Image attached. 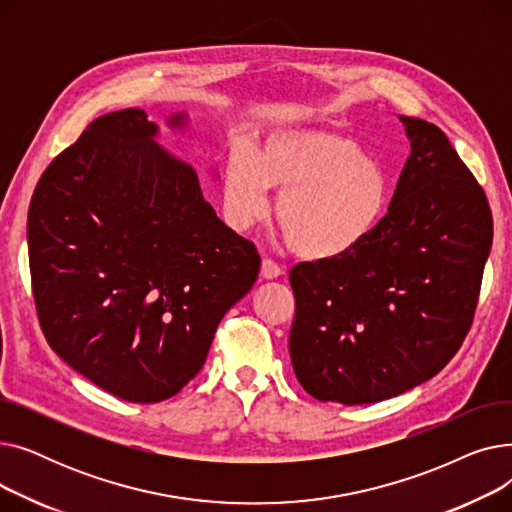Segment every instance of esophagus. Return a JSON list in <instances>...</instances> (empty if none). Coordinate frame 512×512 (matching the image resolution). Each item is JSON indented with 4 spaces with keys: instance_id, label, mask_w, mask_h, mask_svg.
I'll use <instances>...</instances> for the list:
<instances>
[{
    "instance_id": "obj_1",
    "label": "esophagus",
    "mask_w": 512,
    "mask_h": 512,
    "mask_svg": "<svg viewBox=\"0 0 512 512\" xmlns=\"http://www.w3.org/2000/svg\"><path fill=\"white\" fill-rule=\"evenodd\" d=\"M278 276H282V267L274 259H263L261 261V278L274 280Z\"/></svg>"
}]
</instances>
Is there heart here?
I'll use <instances>...</instances> for the list:
<instances>
[{"instance_id":"obj_1","label":"heart","mask_w":512,"mask_h":512,"mask_svg":"<svg viewBox=\"0 0 512 512\" xmlns=\"http://www.w3.org/2000/svg\"><path fill=\"white\" fill-rule=\"evenodd\" d=\"M267 188L280 193L276 220L292 251L328 261L361 247L382 222L390 178L351 134L334 126H282L253 155L234 149L224 168L228 224L247 232L270 213Z\"/></svg>"}]
</instances>
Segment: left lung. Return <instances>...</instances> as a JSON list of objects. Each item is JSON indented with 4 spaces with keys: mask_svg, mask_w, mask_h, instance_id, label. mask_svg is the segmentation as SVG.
<instances>
[{
    "mask_svg": "<svg viewBox=\"0 0 512 512\" xmlns=\"http://www.w3.org/2000/svg\"><path fill=\"white\" fill-rule=\"evenodd\" d=\"M400 122L411 155L378 228L348 255L290 270L292 367L324 402L367 405L434 378L477 307L494 236L486 193L438 126Z\"/></svg>",
    "mask_w": 512,
    "mask_h": 512,
    "instance_id": "1",
    "label": "left lung"
}]
</instances>
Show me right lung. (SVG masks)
<instances>
[{
    "label": "right lung",
    "mask_w": 512,
    "mask_h": 512,
    "mask_svg": "<svg viewBox=\"0 0 512 512\" xmlns=\"http://www.w3.org/2000/svg\"><path fill=\"white\" fill-rule=\"evenodd\" d=\"M157 132L137 107L93 120L43 172L26 226L49 346L128 402H161L195 378L261 265Z\"/></svg>",
    "instance_id": "add662e5"
}]
</instances>
